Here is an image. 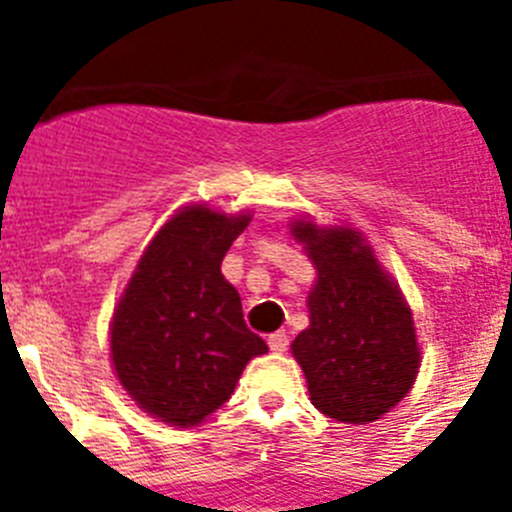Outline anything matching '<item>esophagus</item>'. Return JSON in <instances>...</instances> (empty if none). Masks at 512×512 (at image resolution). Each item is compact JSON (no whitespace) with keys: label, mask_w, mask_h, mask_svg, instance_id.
<instances>
[{"label":"esophagus","mask_w":512,"mask_h":512,"mask_svg":"<svg viewBox=\"0 0 512 512\" xmlns=\"http://www.w3.org/2000/svg\"><path fill=\"white\" fill-rule=\"evenodd\" d=\"M287 346H289V336H287V333H282V330H279V333H271V336H269V348H271V351H274V354H284V351H287Z\"/></svg>","instance_id":"34e87169"}]
</instances>
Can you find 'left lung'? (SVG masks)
Returning a JSON list of instances; mask_svg holds the SVG:
<instances>
[{"mask_svg": "<svg viewBox=\"0 0 512 512\" xmlns=\"http://www.w3.org/2000/svg\"><path fill=\"white\" fill-rule=\"evenodd\" d=\"M292 233L318 269L310 328L292 343L312 405L341 423H372L418 377L413 312L356 230L297 220Z\"/></svg>", "mask_w": 512, "mask_h": 512, "instance_id": "8db88e82", "label": "left lung"}]
</instances>
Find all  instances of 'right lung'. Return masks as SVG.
<instances>
[{
  "instance_id": "add662e5",
  "label": "right lung",
  "mask_w": 512,
  "mask_h": 512,
  "mask_svg": "<svg viewBox=\"0 0 512 512\" xmlns=\"http://www.w3.org/2000/svg\"><path fill=\"white\" fill-rule=\"evenodd\" d=\"M248 220L205 205L182 210L158 230L120 297L110 341L117 379L166 423H202L230 400L248 361L269 351L220 271Z\"/></svg>"
}]
</instances>
